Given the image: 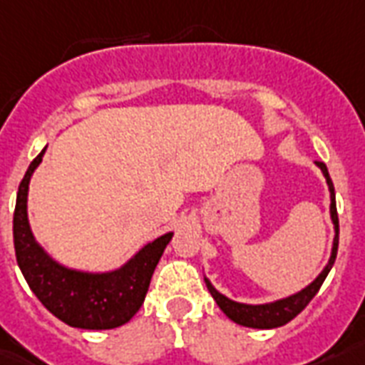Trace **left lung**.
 Masks as SVG:
<instances>
[{
    "mask_svg": "<svg viewBox=\"0 0 365 365\" xmlns=\"http://www.w3.org/2000/svg\"><path fill=\"white\" fill-rule=\"evenodd\" d=\"M316 165L322 169V173H324V177H326L327 180V186H329V192H331V219L333 225H335V240H333V250L331 257H329V262H327V267L322 270L320 276H318L309 287H304L303 291H299V293L291 295V297L268 304H242L236 303V301H230V299L225 297V295H221L219 291L215 289L213 285L209 284V279H205L209 293L213 295V299L217 301V304H219V309H221L230 320L240 324V326L257 327V329H272V327L285 326V324L293 320L299 312H303V310L307 309V304L314 299V295L318 293L322 284H324V279L327 278V274L331 270L339 247V217L337 203H335V188H333L331 177L327 173L326 163L316 162Z\"/></svg>",
    "mask_w": 365,
    "mask_h": 365,
    "instance_id": "left-lung-1",
    "label": "left lung"
}]
</instances>
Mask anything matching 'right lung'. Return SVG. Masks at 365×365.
<instances>
[{
    "label": "right lung",
    "instance_id": "right-lung-1",
    "mask_svg": "<svg viewBox=\"0 0 365 365\" xmlns=\"http://www.w3.org/2000/svg\"><path fill=\"white\" fill-rule=\"evenodd\" d=\"M45 148L34 158L16 192L13 215L15 255L26 284L51 314L72 327L112 329L123 326L137 314L144 303L152 274L162 259L173 232L163 234L144 245L120 270L106 274H87L70 270L55 262L32 236L28 225V182L41 162Z\"/></svg>",
    "mask_w": 365,
    "mask_h": 365
}]
</instances>
